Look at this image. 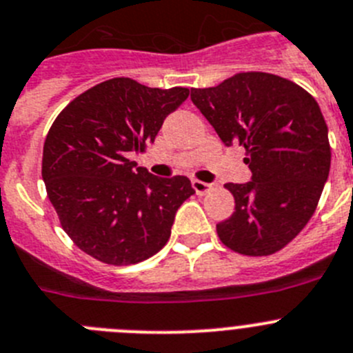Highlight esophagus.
<instances>
[{
    "label": "esophagus",
    "mask_w": 353,
    "mask_h": 353,
    "mask_svg": "<svg viewBox=\"0 0 353 353\" xmlns=\"http://www.w3.org/2000/svg\"><path fill=\"white\" fill-rule=\"evenodd\" d=\"M192 186H193V190L196 192V195H200V196H203V195H207L209 192H212V188H214L210 183H203V181H199V179H193Z\"/></svg>",
    "instance_id": "1"
}]
</instances>
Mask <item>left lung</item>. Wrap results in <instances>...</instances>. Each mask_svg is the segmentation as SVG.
I'll list each match as a JSON object with an SVG mask.
<instances>
[{"instance_id":"left-lung-1","label":"left lung","mask_w":353,"mask_h":353,"mask_svg":"<svg viewBox=\"0 0 353 353\" xmlns=\"http://www.w3.org/2000/svg\"><path fill=\"white\" fill-rule=\"evenodd\" d=\"M192 101L226 146L245 148L247 184H225L235 212L216 226L228 249L270 256L310 221L331 169L327 125L317 101L288 78L236 72Z\"/></svg>"}]
</instances>
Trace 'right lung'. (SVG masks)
<instances>
[{
	"label": "right lung",
	"mask_w": 353,
	"mask_h": 353,
	"mask_svg": "<svg viewBox=\"0 0 353 353\" xmlns=\"http://www.w3.org/2000/svg\"><path fill=\"white\" fill-rule=\"evenodd\" d=\"M188 95L111 78L72 99L52 123L41 161L47 195L62 230L97 261L136 265L157 254L176 210L195 193L188 177L151 176L130 160Z\"/></svg>",
	"instance_id": "add662e5"
}]
</instances>
